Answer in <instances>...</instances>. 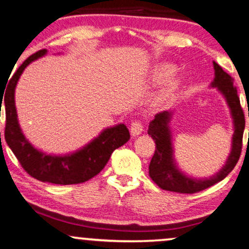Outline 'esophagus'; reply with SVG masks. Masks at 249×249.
Listing matches in <instances>:
<instances>
[{"instance_id":"obj_1","label":"esophagus","mask_w":249,"mask_h":249,"mask_svg":"<svg viewBox=\"0 0 249 249\" xmlns=\"http://www.w3.org/2000/svg\"><path fill=\"white\" fill-rule=\"evenodd\" d=\"M130 131H131V134L132 136H138V134H141L142 131H144V128H142V124L141 121H133L131 123V126H130Z\"/></svg>"}]
</instances>
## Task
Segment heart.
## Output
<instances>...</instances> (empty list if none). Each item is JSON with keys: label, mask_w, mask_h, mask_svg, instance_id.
Masks as SVG:
<instances>
[{"label": "heart", "mask_w": 249, "mask_h": 249, "mask_svg": "<svg viewBox=\"0 0 249 249\" xmlns=\"http://www.w3.org/2000/svg\"><path fill=\"white\" fill-rule=\"evenodd\" d=\"M174 71V68L172 65H160V67H158L154 71V79L158 82L162 81V79H165L166 77H168L170 75H172ZM174 87V83L173 82H168L166 84V89H165V93L168 92V91H171Z\"/></svg>", "instance_id": "1"}]
</instances>
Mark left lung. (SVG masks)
I'll return each mask as SVG.
<instances>
[{
  "mask_svg": "<svg viewBox=\"0 0 249 249\" xmlns=\"http://www.w3.org/2000/svg\"><path fill=\"white\" fill-rule=\"evenodd\" d=\"M214 70H215V78L212 83L213 87H216L226 97L228 105H230L232 116L234 119V136L232 152H231L228 160L226 162L220 172L213 178L206 180H196L188 178L180 173L176 164L173 161V150L171 144V133L168 130L167 123L170 121V113L167 111L157 113L152 122L148 125L147 133L156 142V151L151 159L148 173L151 179L165 191L178 192L185 194H193L200 191L213 186L216 182L221 181L228 176L238 162L242 148V137L245 130V113L240 104L236 88L233 85L234 78L222 70V68L215 62ZM249 117V112H248Z\"/></svg>",
  "mask_w": 249,
  "mask_h": 249,
  "instance_id": "8db88e82",
  "label": "left lung"
}]
</instances>
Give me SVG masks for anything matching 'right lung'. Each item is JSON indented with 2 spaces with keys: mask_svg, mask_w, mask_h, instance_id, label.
Instances as JSON below:
<instances>
[{
  "mask_svg": "<svg viewBox=\"0 0 249 249\" xmlns=\"http://www.w3.org/2000/svg\"><path fill=\"white\" fill-rule=\"evenodd\" d=\"M45 53L47 50L43 49L28 57L8 82L4 97L1 96L0 107L3 103L5 110L4 138L21 166L33 178L57 185L81 184L101 172L107 164L113 151L130 139V133L124 124L107 128L81 151L64 157L48 156L31 146L17 122L14 92L16 83L25 67Z\"/></svg>",
  "mask_w": 249,
  "mask_h": 249,
  "instance_id": "obj_1",
  "label": "right lung"
}]
</instances>
